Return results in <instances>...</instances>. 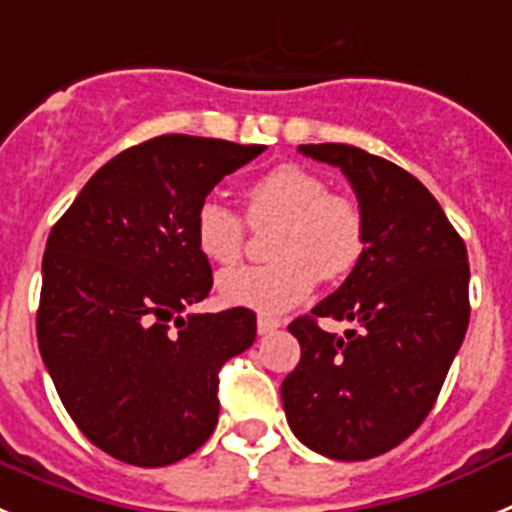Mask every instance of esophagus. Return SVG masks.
Returning a JSON list of instances; mask_svg holds the SVG:
<instances>
[{"instance_id": "obj_1", "label": "esophagus", "mask_w": 512, "mask_h": 512, "mask_svg": "<svg viewBox=\"0 0 512 512\" xmlns=\"http://www.w3.org/2000/svg\"><path fill=\"white\" fill-rule=\"evenodd\" d=\"M281 324H283V319L270 317V314H260V317H257V332H260V335H268V332L278 330Z\"/></svg>"}]
</instances>
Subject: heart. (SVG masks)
Segmentation results:
<instances>
[{
  "mask_svg": "<svg viewBox=\"0 0 512 512\" xmlns=\"http://www.w3.org/2000/svg\"><path fill=\"white\" fill-rule=\"evenodd\" d=\"M247 224L278 226L270 239L275 262L229 270L219 278L221 299L281 314L306 299L319 278L342 281L366 252V216L355 198L330 193L317 172L278 164L242 190ZM247 224L237 211L206 198L195 208V247L213 265H237Z\"/></svg>",
  "mask_w": 512,
  "mask_h": 512,
  "instance_id": "1",
  "label": "heart"
}]
</instances>
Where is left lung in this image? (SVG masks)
Instances as JSON below:
<instances>
[{
	"mask_svg": "<svg viewBox=\"0 0 512 512\" xmlns=\"http://www.w3.org/2000/svg\"><path fill=\"white\" fill-rule=\"evenodd\" d=\"M340 167L366 216V252L340 288L288 324L301 361L283 379L304 446L366 461L410 438L433 410L469 327L466 244L430 190L394 162L348 144H301ZM319 316L353 321L342 338Z\"/></svg>",
	"mask_w": 512,
	"mask_h": 512,
	"instance_id": "obj_1",
	"label": "left lung"
}]
</instances>
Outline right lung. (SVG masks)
Wrapping results in <instances>:
<instances>
[{"instance_id":"obj_1","label":"right lung","mask_w":512,"mask_h":512,"mask_svg":"<svg viewBox=\"0 0 512 512\" xmlns=\"http://www.w3.org/2000/svg\"><path fill=\"white\" fill-rule=\"evenodd\" d=\"M170 133L121 151L90 177L48 234L38 348L84 438L133 466H167L211 438L219 371L255 342V311L185 314L211 265L195 208L262 154Z\"/></svg>"}]
</instances>
